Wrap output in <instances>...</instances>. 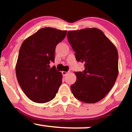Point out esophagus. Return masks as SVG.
<instances>
[{
    "mask_svg": "<svg viewBox=\"0 0 132 132\" xmlns=\"http://www.w3.org/2000/svg\"><path fill=\"white\" fill-rule=\"evenodd\" d=\"M68 73H69V72H66V71H62V75L63 76L67 75Z\"/></svg>",
    "mask_w": 132,
    "mask_h": 132,
    "instance_id": "1",
    "label": "esophagus"
}]
</instances>
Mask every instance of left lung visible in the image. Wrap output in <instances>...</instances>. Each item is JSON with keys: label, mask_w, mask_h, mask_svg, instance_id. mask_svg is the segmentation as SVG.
Returning <instances> with one entry per match:
<instances>
[{"label": "left lung", "mask_w": 132, "mask_h": 132, "mask_svg": "<svg viewBox=\"0 0 132 132\" xmlns=\"http://www.w3.org/2000/svg\"><path fill=\"white\" fill-rule=\"evenodd\" d=\"M67 38L77 61L85 63L83 71L75 73L77 81L70 87L73 94L84 103H96L105 96L116 80L118 50L97 28L70 30Z\"/></svg>", "instance_id": "1"}]
</instances>
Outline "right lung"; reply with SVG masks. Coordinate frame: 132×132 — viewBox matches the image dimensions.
<instances>
[{"label": "right lung", "instance_id": "obj_1", "mask_svg": "<svg viewBox=\"0 0 132 132\" xmlns=\"http://www.w3.org/2000/svg\"><path fill=\"white\" fill-rule=\"evenodd\" d=\"M66 30L45 27L25 39L20 48L16 64L19 85L27 96L36 103H43L55 98L62 84V75L55 66L57 45L66 35Z\"/></svg>", "mask_w": 132, "mask_h": 132}]
</instances>
